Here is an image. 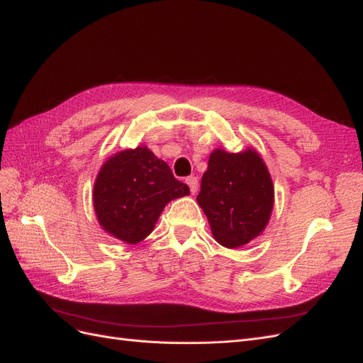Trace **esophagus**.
<instances>
[{
    "instance_id": "34e87169",
    "label": "esophagus",
    "mask_w": 363,
    "mask_h": 363,
    "mask_svg": "<svg viewBox=\"0 0 363 363\" xmlns=\"http://www.w3.org/2000/svg\"><path fill=\"white\" fill-rule=\"evenodd\" d=\"M186 183H188V186H189L191 194H196V191H199V179L191 175V177L186 179Z\"/></svg>"
}]
</instances>
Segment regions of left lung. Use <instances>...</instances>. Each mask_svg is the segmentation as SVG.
I'll return each instance as SVG.
<instances>
[{
	"label": "left lung",
	"mask_w": 363,
	"mask_h": 363,
	"mask_svg": "<svg viewBox=\"0 0 363 363\" xmlns=\"http://www.w3.org/2000/svg\"><path fill=\"white\" fill-rule=\"evenodd\" d=\"M196 201L204 211L218 244L238 248L265 230L274 206V186L265 162L255 150L208 157Z\"/></svg>",
	"instance_id": "1"
}]
</instances>
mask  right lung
<instances>
[{
  "label": "right lung",
  "instance_id": "add662e5",
  "mask_svg": "<svg viewBox=\"0 0 363 363\" xmlns=\"http://www.w3.org/2000/svg\"><path fill=\"white\" fill-rule=\"evenodd\" d=\"M189 195L188 184L147 147L108 157L94 184V207L107 233L127 244L144 240L171 200Z\"/></svg>",
  "mask_w": 363,
  "mask_h": 363
}]
</instances>
